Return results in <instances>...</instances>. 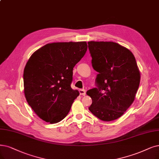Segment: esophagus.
Instances as JSON below:
<instances>
[{
    "label": "esophagus",
    "instance_id": "obj_1",
    "mask_svg": "<svg viewBox=\"0 0 159 159\" xmlns=\"http://www.w3.org/2000/svg\"><path fill=\"white\" fill-rule=\"evenodd\" d=\"M80 94L82 96H85L86 95V90L84 89H80L79 90Z\"/></svg>",
    "mask_w": 159,
    "mask_h": 159
}]
</instances>
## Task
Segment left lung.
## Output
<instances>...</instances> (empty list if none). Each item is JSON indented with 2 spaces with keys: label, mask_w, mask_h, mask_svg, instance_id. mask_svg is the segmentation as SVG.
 <instances>
[{
  "label": "left lung",
  "mask_w": 159,
  "mask_h": 159,
  "mask_svg": "<svg viewBox=\"0 0 159 159\" xmlns=\"http://www.w3.org/2000/svg\"><path fill=\"white\" fill-rule=\"evenodd\" d=\"M92 65L97 75V88L88 90L90 112L103 121L120 117L134 101L140 73L132 53L113 42L90 41Z\"/></svg>",
  "instance_id": "1"
}]
</instances>
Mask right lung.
Here are the masks:
<instances>
[{
    "mask_svg": "<svg viewBox=\"0 0 159 159\" xmlns=\"http://www.w3.org/2000/svg\"><path fill=\"white\" fill-rule=\"evenodd\" d=\"M86 42L50 43L34 52L23 71L28 104L40 118L50 124L69 113L78 90L70 87L73 69L84 56Z\"/></svg>",
    "mask_w": 159,
    "mask_h": 159,
    "instance_id": "1",
    "label": "right lung"
}]
</instances>
